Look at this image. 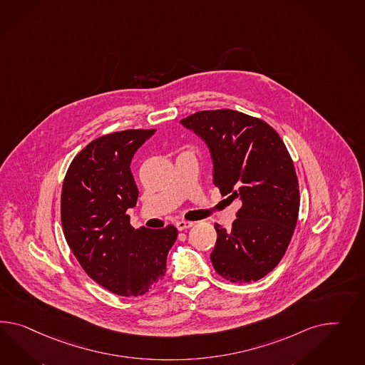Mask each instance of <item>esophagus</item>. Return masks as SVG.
I'll return each mask as SVG.
<instances>
[{"label": "esophagus", "instance_id": "34e87169", "mask_svg": "<svg viewBox=\"0 0 365 365\" xmlns=\"http://www.w3.org/2000/svg\"><path fill=\"white\" fill-rule=\"evenodd\" d=\"M175 226H177L179 231H183V230H187L190 227L194 226V223L192 222H186V220H179V222L175 223Z\"/></svg>", "mask_w": 365, "mask_h": 365}]
</instances>
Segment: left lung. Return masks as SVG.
I'll return each instance as SVG.
<instances>
[{
    "label": "left lung",
    "instance_id": "8db88e82",
    "mask_svg": "<svg viewBox=\"0 0 365 365\" xmlns=\"http://www.w3.org/2000/svg\"><path fill=\"white\" fill-rule=\"evenodd\" d=\"M180 125L206 143L220 194L242 203L230 230L214 226L212 266L234 283L257 282L284 257L297 222L299 185L286 145L264 120L228 108L199 111Z\"/></svg>",
    "mask_w": 365,
    "mask_h": 365
}]
</instances>
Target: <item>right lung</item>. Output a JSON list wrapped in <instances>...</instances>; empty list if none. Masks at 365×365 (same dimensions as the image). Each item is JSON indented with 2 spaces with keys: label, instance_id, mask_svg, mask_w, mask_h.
I'll return each mask as SVG.
<instances>
[{
  "label": "right lung",
  "instance_id": "obj_1",
  "mask_svg": "<svg viewBox=\"0 0 365 365\" xmlns=\"http://www.w3.org/2000/svg\"><path fill=\"white\" fill-rule=\"evenodd\" d=\"M155 130H125L93 140L73 159L62 186L61 220L70 250L99 286L120 296L146 294L166 274L174 226L130 225L138 188L130 165Z\"/></svg>",
  "mask_w": 365,
  "mask_h": 365
}]
</instances>
